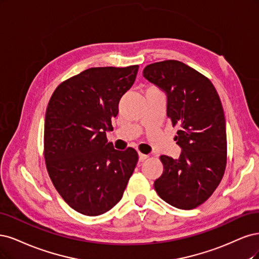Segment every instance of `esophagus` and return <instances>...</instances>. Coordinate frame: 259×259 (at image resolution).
Masks as SVG:
<instances>
[{
  "instance_id": "1",
  "label": "esophagus",
  "mask_w": 259,
  "mask_h": 259,
  "mask_svg": "<svg viewBox=\"0 0 259 259\" xmlns=\"http://www.w3.org/2000/svg\"><path fill=\"white\" fill-rule=\"evenodd\" d=\"M147 157H148V156H147V155H145V154L139 153V159H140V161H143V160H145Z\"/></svg>"
}]
</instances>
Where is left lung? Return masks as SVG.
Returning <instances> with one entry per match:
<instances>
[{"label": "left lung", "instance_id": "obj_1", "mask_svg": "<svg viewBox=\"0 0 259 259\" xmlns=\"http://www.w3.org/2000/svg\"><path fill=\"white\" fill-rule=\"evenodd\" d=\"M143 76L165 91L166 115L178 127V159L161 155L163 172L154 183L159 197L193 210L212 196L227 163L226 121L220 96L206 76L178 60L148 64Z\"/></svg>", "mask_w": 259, "mask_h": 259}]
</instances>
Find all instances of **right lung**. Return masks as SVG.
Listing matches in <instances>:
<instances>
[{
	"label": "right lung",
	"instance_id": "right-lung-1",
	"mask_svg": "<svg viewBox=\"0 0 259 259\" xmlns=\"http://www.w3.org/2000/svg\"><path fill=\"white\" fill-rule=\"evenodd\" d=\"M139 65L90 68L62 81L49 100L44 158L55 188L87 216L110 211L122 198L139 160L135 148L117 151L108 142L120 98L136 80Z\"/></svg>",
	"mask_w": 259,
	"mask_h": 259
}]
</instances>
